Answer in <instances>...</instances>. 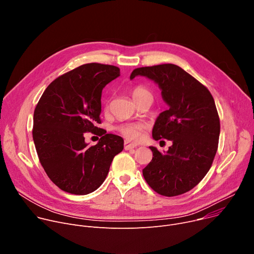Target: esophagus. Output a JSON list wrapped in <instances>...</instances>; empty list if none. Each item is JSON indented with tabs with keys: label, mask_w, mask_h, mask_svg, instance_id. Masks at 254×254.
Returning <instances> with one entry per match:
<instances>
[{
	"label": "esophagus",
	"mask_w": 254,
	"mask_h": 254,
	"mask_svg": "<svg viewBox=\"0 0 254 254\" xmlns=\"http://www.w3.org/2000/svg\"><path fill=\"white\" fill-rule=\"evenodd\" d=\"M134 148H136V145H134L128 141H125V149L126 150H132Z\"/></svg>",
	"instance_id": "esophagus-1"
}]
</instances>
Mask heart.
<instances>
[{"label":"heart","mask_w":254,"mask_h":254,"mask_svg":"<svg viewBox=\"0 0 254 254\" xmlns=\"http://www.w3.org/2000/svg\"><path fill=\"white\" fill-rule=\"evenodd\" d=\"M131 96L133 98V100L135 102L140 101L141 99L148 97V96H152L151 92L144 86H135L131 89L130 91ZM110 105V99H108L105 103V107L108 108ZM119 131L125 136L127 137V140L129 141H134L137 142L140 141L143 137V130H144V125L140 124V123H127V124H124L121 125L118 127Z\"/></svg>","instance_id":"b5f03b06"}]
</instances>
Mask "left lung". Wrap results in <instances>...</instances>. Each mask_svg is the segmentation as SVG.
<instances>
[{"mask_svg":"<svg viewBox=\"0 0 254 254\" xmlns=\"http://www.w3.org/2000/svg\"><path fill=\"white\" fill-rule=\"evenodd\" d=\"M144 76L161 89L169 108L159 114L153 139L172 141L166 154L155 147L143 175L153 190L175 196L192 190L210 170L218 150L220 119L211 92L173 64L137 67L130 79Z\"/></svg>","mask_w":254,"mask_h":254,"instance_id":"8db88e82","label":"left lung"}]
</instances>
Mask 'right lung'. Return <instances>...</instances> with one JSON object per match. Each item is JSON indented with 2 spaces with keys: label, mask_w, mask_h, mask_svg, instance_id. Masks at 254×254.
I'll list each match as a JSON object with an SVG mask.
<instances>
[{
  "label": "right lung",
  "mask_w": 254,
  "mask_h": 254,
  "mask_svg": "<svg viewBox=\"0 0 254 254\" xmlns=\"http://www.w3.org/2000/svg\"><path fill=\"white\" fill-rule=\"evenodd\" d=\"M115 65L82 64L53 81L43 92L33 115V141L45 173L62 190L84 195L105 180L123 137L106 133L101 124L103 88L120 76ZM101 136L89 147L83 133Z\"/></svg>",
  "instance_id": "add662e5"
}]
</instances>
